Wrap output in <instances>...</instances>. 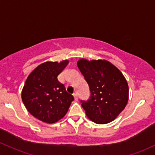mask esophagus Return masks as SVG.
Returning a JSON list of instances; mask_svg holds the SVG:
<instances>
[{"label":"esophagus","mask_w":155,"mask_h":155,"mask_svg":"<svg viewBox=\"0 0 155 155\" xmlns=\"http://www.w3.org/2000/svg\"><path fill=\"white\" fill-rule=\"evenodd\" d=\"M73 96H74V97L75 101H77V100H78V96H77V94H76V93H74V94H73Z\"/></svg>","instance_id":"34e87169"}]
</instances>
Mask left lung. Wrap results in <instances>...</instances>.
<instances>
[{"mask_svg":"<svg viewBox=\"0 0 155 155\" xmlns=\"http://www.w3.org/2000/svg\"><path fill=\"white\" fill-rule=\"evenodd\" d=\"M77 66L91 91L89 99L81 100L87 116L98 124L113 121L128 101L129 87L124 75L104 60L81 59Z\"/></svg>","mask_w":155,"mask_h":155,"instance_id":"obj_1","label":"left lung"}]
</instances>
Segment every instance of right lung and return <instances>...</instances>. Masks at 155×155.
Here are the masks:
<instances>
[{
  "label": "right lung",
  "mask_w": 155,
  "mask_h": 155,
  "mask_svg": "<svg viewBox=\"0 0 155 155\" xmlns=\"http://www.w3.org/2000/svg\"><path fill=\"white\" fill-rule=\"evenodd\" d=\"M68 64V60L44 62L25 81L22 91L23 102L34 117L45 123H55L63 118L74 99L57 79Z\"/></svg>",
  "instance_id": "add662e5"
}]
</instances>
